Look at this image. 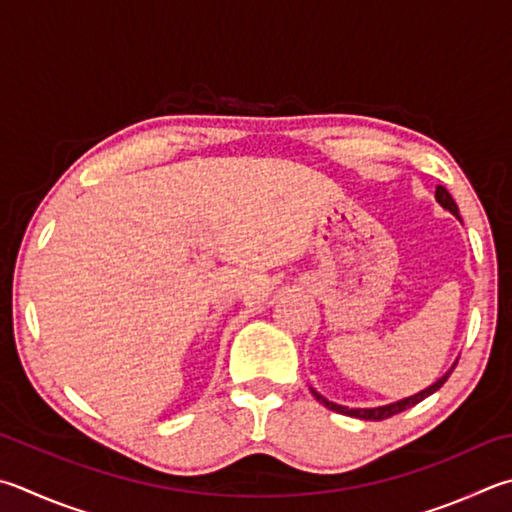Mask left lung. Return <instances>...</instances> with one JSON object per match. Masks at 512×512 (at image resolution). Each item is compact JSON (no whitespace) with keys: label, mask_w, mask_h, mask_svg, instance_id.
Returning a JSON list of instances; mask_svg holds the SVG:
<instances>
[{"label":"left lung","mask_w":512,"mask_h":512,"mask_svg":"<svg viewBox=\"0 0 512 512\" xmlns=\"http://www.w3.org/2000/svg\"><path fill=\"white\" fill-rule=\"evenodd\" d=\"M434 197H436V201H439L445 210H450L454 217L461 219V217H459L457 203H454L452 194H450L448 190H445L443 185H436V194H434ZM454 367H457V362H454V365H452L448 371H445V374H443L439 380H436L434 385L425 387L423 392H418V394H414V396H410V398H403V401H396V403H389V405H380V407H362V410L358 407V410H349V407H345V405H338V403L327 401V398L315 392L313 387H311V394H313L315 398H318V401H320L324 407H327V410H331V412H338V414H345V416H353V418H362V421H385V418H389V416L410 410V407H414L416 403H421L423 398L432 396V394L436 392V389H441L445 380L450 378Z\"/></svg>","instance_id":"left-lung-1"}]
</instances>
